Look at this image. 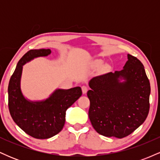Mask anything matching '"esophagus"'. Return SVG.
Returning a JSON list of instances; mask_svg holds the SVG:
<instances>
[{"instance_id":"obj_1","label":"esophagus","mask_w":160,"mask_h":160,"mask_svg":"<svg viewBox=\"0 0 160 160\" xmlns=\"http://www.w3.org/2000/svg\"><path fill=\"white\" fill-rule=\"evenodd\" d=\"M87 91H88V87H87V86H82V93H83V94H86V93L87 92Z\"/></svg>"}]
</instances>
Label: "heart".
<instances>
[{"label":"heart","mask_w":160,"mask_h":160,"mask_svg":"<svg viewBox=\"0 0 160 160\" xmlns=\"http://www.w3.org/2000/svg\"><path fill=\"white\" fill-rule=\"evenodd\" d=\"M97 64H98V65H100V64H101V62H98V63H97Z\"/></svg>","instance_id":"1"}]
</instances>
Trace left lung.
Wrapping results in <instances>:
<instances>
[{
    "instance_id": "left-lung-1",
    "label": "left lung",
    "mask_w": 160,
    "mask_h": 160,
    "mask_svg": "<svg viewBox=\"0 0 160 160\" xmlns=\"http://www.w3.org/2000/svg\"><path fill=\"white\" fill-rule=\"evenodd\" d=\"M89 86V117L100 135L122 138L146 120L150 85L144 65L136 57L128 54L123 69L95 77Z\"/></svg>"
}]
</instances>
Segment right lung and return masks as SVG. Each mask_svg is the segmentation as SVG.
I'll use <instances>...</instances> for the list:
<instances>
[{
    "label": "right lung",
    "instance_id": "obj_1",
    "mask_svg": "<svg viewBox=\"0 0 160 160\" xmlns=\"http://www.w3.org/2000/svg\"><path fill=\"white\" fill-rule=\"evenodd\" d=\"M49 49H32L18 62L8 86V106L12 120L28 135L47 139L62 131L66 111L82 95L80 86L69 89H58L49 98L33 102L25 98L21 90L23 65L38 57L47 56Z\"/></svg>",
    "mask_w": 160,
    "mask_h": 160
}]
</instances>
